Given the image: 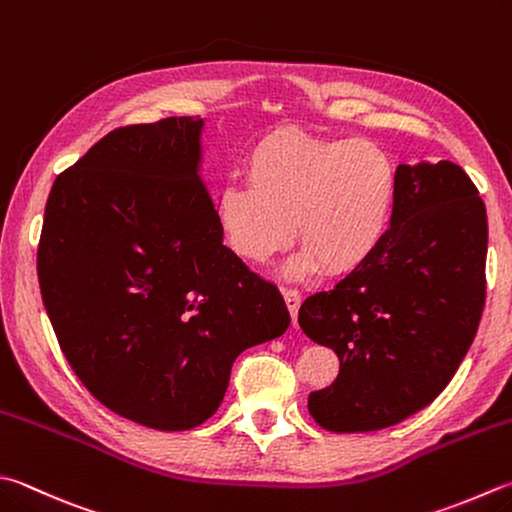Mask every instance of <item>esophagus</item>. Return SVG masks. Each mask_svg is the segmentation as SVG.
<instances>
[{
    "label": "esophagus",
    "instance_id": "obj_1",
    "mask_svg": "<svg viewBox=\"0 0 512 512\" xmlns=\"http://www.w3.org/2000/svg\"><path fill=\"white\" fill-rule=\"evenodd\" d=\"M283 296H285V303H287V310L292 314V323L298 325V307H301V292L292 287H283Z\"/></svg>",
    "mask_w": 512,
    "mask_h": 512
}]
</instances>
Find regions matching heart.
<instances>
[{
	"label": "heart",
	"mask_w": 512,
	"mask_h": 512,
	"mask_svg": "<svg viewBox=\"0 0 512 512\" xmlns=\"http://www.w3.org/2000/svg\"><path fill=\"white\" fill-rule=\"evenodd\" d=\"M245 176L216 200L225 243L247 263L265 265L296 234L303 249L287 265L294 278L323 265L330 274L363 265L388 231L397 196V171L379 144L292 127L256 144Z\"/></svg>",
	"instance_id": "heart-1"
}]
</instances>
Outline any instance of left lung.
Here are the masks:
<instances>
[{
    "label": "left lung",
    "mask_w": 512,
    "mask_h": 512,
    "mask_svg": "<svg viewBox=\"0 0 512 512\" xmlns=\"http://www.w3.org/2000/svg\"><path fill=\"white\" fill-rule=\"evenodd\" d=\"M486 205L455 162L397 167L390 229L363 265L298 310L341 368L307 408L332 432L394 426L435 401L475 339L486 301Z\"/></svg>",
    "instance_id": "8db88e82"
}]
</instances>
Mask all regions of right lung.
I'll return each instance as SVG.
<instances>
[{
	"instance_id": "1",
	"label": "right lung",
	"mask_w": 512,
	"mask_h": 512,
	"mask_svg": "<svg viewBox=\"0 0 512 512\" xmlns=\"http://www.w3.org/2000/svg\"><path fill=\"white\" fill-rule=\"evenodd\" d=\"M202 124L106 133L55 178L37 247L42 301L77 379L153 430L207 421L236 356L289 327L276 285L223 245L200 178Z\"/></svg>"
}]
</instances>
